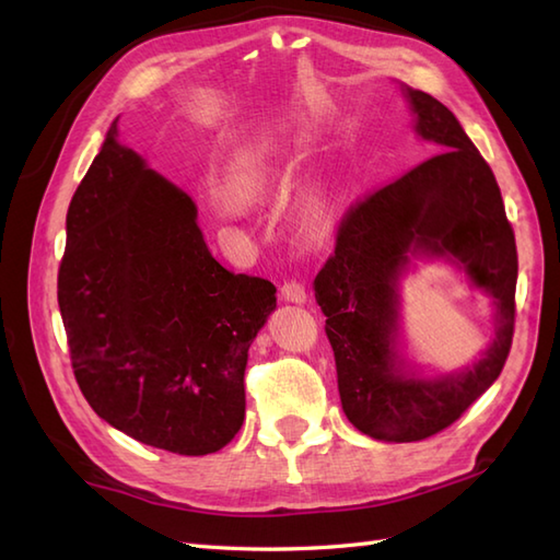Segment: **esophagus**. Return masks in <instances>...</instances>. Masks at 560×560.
<instances>
[{"label": "esophagus", "instance_id": "34e87169", "mask_svg": "<svg viewBox=\"0 0 560 560\" xmlns=\"http://www.w3.org/2000/svg\"><path fill=\"white\" fill-rule=\"evenodd\" d=\"M281 299L283 301H291V303H305L307 293H305V287L301 281H283L281 283Z\"/></svg>", "mask_w": 560, "mask_h": 560}]
</instances>
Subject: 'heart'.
I'll list each match as a JSON object with an SVG mask.
<instances>
[{
    "label": "heart",
    "instance_id": "heart-1",
    "mask_svg": "<svg viewBox=\"0 0 560 560\" xmlns=\"http://www.w3.org/2000/svg\"><path fill=\"white\" fill-rule=\"evenodd\" d=\"M279 180V144L273 137H261L247 144L233 159L225 175V195L233 201H253Z\"/></svg>",
    "mask_w": 560,
    "mask_h": 560
}]
</instances>
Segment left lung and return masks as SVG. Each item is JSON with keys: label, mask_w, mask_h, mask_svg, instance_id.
<instances>
[{"label": "left lung", "mask_w": 560, "mask_h": 560, "mask_svg": "<svg viewBox=\"0 0 560 560\" xmlns=\"http://www.w3.org/2000/svg\"><path fill=\"white\" fill-rule=\"evenodd\" d=\"M407 101L416 137L438 153L353 201L315 277L343 413L385 443L425 440L455 423L501 375L515 335L517 247L491 165L443 103L413 89ZM411 248L455 256L497 299V339L467 374L421 381L396 361L394 283Z\"/></svg>", "instance_id": "8db88e82"}]
</instances>
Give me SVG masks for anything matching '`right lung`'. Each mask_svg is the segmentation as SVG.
I'll return each mask as SVG.
<instances>
[{"instance_id": "obj_1", "label": "right lung", "mask_w": 560, "mask_h": 560, "mask_svg": "<svg viewBox=\"0 0 560 560\" xmlns=\"http://www.w3.org/2000/svg\"><path fill=\"white\" fill-rule=\"evenodd\" d=\"M273 293L211 257L195 201L117 144L115 120L71 197L57 273L71 371L91 409L175 455L229 445Z\"/></svg>"}]
</instances>
